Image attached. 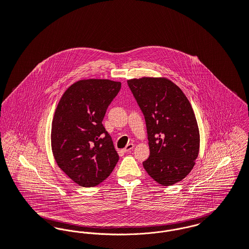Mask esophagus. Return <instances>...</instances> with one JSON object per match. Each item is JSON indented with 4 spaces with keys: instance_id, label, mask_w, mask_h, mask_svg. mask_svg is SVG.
I'll return each instance as SVG.
<instances>
[{
    "instance_id": "34e87169",
    "label": "esophagus",
    "mask_w": 249,
    "mask_h": 249,
    "mask_svg": "<svg viewBox=\"0 0 249 249\" xmlns=\"http://www.w3.org/2000/svg\"><path fill=\"white\" fill-rule=\"evenodd\" d=\"M133 147H134L133 144H128L127 146L123 148V151H124L125 153H129V152L132 151V149H133Z\"/></svg>"
}]
</instances>
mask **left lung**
Wrapping results in <instances>:
<instances>
[{
  "instance_id": "left-lung-1",
  "label": "left lung",
  "mask_w": 249,
  "mask_h": 249,
  "mask_svg": "<svg viewBox=\"0 0 249 249\" xmlns=\"http://www.w3.org/2000/svg\"><path fill=\"white\" fill-rule=\"evenodd\" d=\"M146 120L149 157L147 174L163 186L188 175L199 151V131L190 103L181 89L166 78L128 80Z\"/></svg>"
}]
</instances>
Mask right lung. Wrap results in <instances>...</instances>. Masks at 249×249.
I'll use <instances>...</instances> for the list:
<instances>
[{
  "label": "right lung",
  "mask_w": 249,
  "mask_h": 249,
  "mask_svg": "<svg viewBox=\"0 0 249 249\" xmlns=\"http://www.w3.org/2000/svg\"><path fill=\"white\" fill-rule=\"evenodd\" d=\"M120 88V82L107 79L80 80L57 104L52 122L53 154L59 167L80 186L100 184L118 161L103 120Z\"/></svg>",
  "instance_id": "1"
}]
</instances>
